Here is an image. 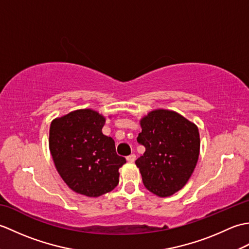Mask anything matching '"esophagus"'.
Returning a JSON list of instances; mask_svg holds the SVG:
<instances>
[{
  "mask_svg": "<svg viewBox=\"0 0 249 249\" xmlns=\"http://www.w3.org/2000/svg\"><path fill=\"white\" fill-rule=\"evenodd\" d=\"M126 160H127L128 162H134L136 160V155L135 154H131V155L127 156V158H126Z\"/></svg>",
  "mask_w": 249,
  "mask_h": 249,
  "instance_id": "esophagus-1",
  "label": "esophagus"
}]
</instances>
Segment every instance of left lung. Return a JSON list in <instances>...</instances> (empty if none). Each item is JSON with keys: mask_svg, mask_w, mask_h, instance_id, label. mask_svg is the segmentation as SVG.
Masks as SVG:
<instances>
[{"mask_svg": "<svg viewBox=\"0 0 249 249\" xmlns=\"http://www.w3.org/2000/svg\"><path fill=\"white\" fill-rule=\"evenodd\" d=\"M137 141L145 146L136 160L144 186L165 198L182 189L195 170L200 153L197 125L172 110L156 109L140 120Z\"/></svg>", "mask_w": 249, "mask_h": 249, "instance_id": "left-lung-1", "label": "left lung"}]
</instances>
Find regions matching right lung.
<instances>
[{"mask_svg":"<svg viewBox=\"0 0 249 249\" xmlns=\"http://www.w3.org/2000/svg\"><path fill=\"white\" fill-rule=\"evenodd\" d=\"M106 118L93 109L71 111L51 122L49 150L57 172L73 192L97 198L119 184L126 162L103 134Z\"/></svg>","mask_w":249,"mask_h":249,"instance_id":"add662e5","label":"right lung"}]
</instances>
